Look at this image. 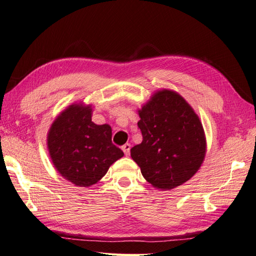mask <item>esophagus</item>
I'll return each mask as SVG.
<instances>
[{"instance_id":"34e87169","label":"esophagus","mask_w":256,"mask_h":256,"mask_svg":"<svg viewBox=\"0 0 256 256\" xmlns=\"http://www.w3.org/2000/svg\"><path fill=\"white\" fill-rule=\"evenodd\" d=\"M130 148H132V146H130V144H124L122 147V151H124V154H126V156H128L130 154Z\"/></svg>"}]
</instances>
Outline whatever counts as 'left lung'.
I'll return each instance as SVG.
<instances>
[{
  "label": "left lung",
  "mask_w": 256,
  "mask_h": 256,
  "mask_svg": "<svg viewBox=\"0 0 256 256\" xmlns=\"http://www.w3.org/2000/svg\"><path fill=\"white\" fill-rule=\"evenodd\" d=\"M142 142L130 150L144 178L170 190L189 180L204 159L206 138L199 117L179 94L161 90L139 110Z\"/></svg>",
  "instance_id": "obj_1"
}]
</instances>
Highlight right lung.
I'll return each mask as SVG.
<instances>
[{"mask_svg":"<svg viewBox=\"0 0 256 256\" xmlns=\"http://www.w3.org/2000/svg\"><path fill=\"white\" fill-rule=\"evenodd\" d=\"M48 146L56 170L77 186H90L106 174L124 152L112 142L108 124L92 122L90 107L72 105L52 124Z\"/></svg>","mask_w":256,"mask_h":256,"instance_id":"obj_1","label":"right lung"}]
</instances>
